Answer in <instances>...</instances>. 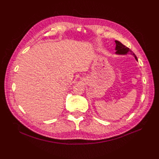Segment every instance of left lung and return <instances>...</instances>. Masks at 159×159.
I'll list each match as a JSON object with an SVG mask.
<instances>
[{"label": "left lung", "instance_id": "8db88e82", "mask_svg": "<svg viewBox=\"0 0 159 159\" xmlns=\"http://www.w3.org/2000/svg\"><path fill=\"white\" fill-rule=\"evenodd\" d=\"M116 42V54H122V55H125V54H129L130 53V54H133V56L134 57L135 59L138 61V59H137V57H136V55L132 52V51L129 49V48L127 47L125 45H123L120 41H117L116 40L115 41Z\"/></svg>", "mask_w": 159, "mask_h": 159}]
</instances>
